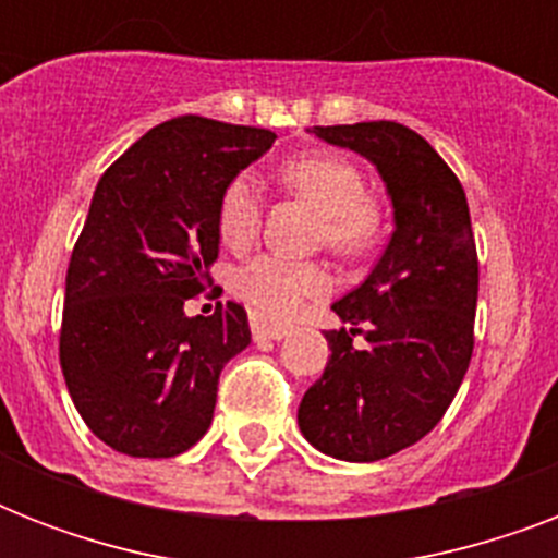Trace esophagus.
Instances as JSON below:
<instances>
[{
  "instance_id": "esophagus-1",
  "label": "esophagus",
  "mask_w": 558,
  "mask_h": 558,
  "mask_svg": "<svg viewBox=\"0 0 558 558\" xmlns=\"http://www.w3.org/2000/svg\"><path fill=\"white\" fill-rule=\"evenodd\" d=\"M252 336L254 341H280L289 336V327L266 322L263 315H252Z\"/></svg>"
}]
</instances>
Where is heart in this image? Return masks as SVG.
Listing matches in <instances>:
<instances>
[{
	"label": "heart",
	"instance_id": "b5f03b06",
	"mask_svg": "<svg viewBox=\"0 0 558 558\" xmlns=\"http://www.w3.org/2000/svg\"><path fill=\"white\" fill-rule=\"evenodd\" d=\"M278 179L324 219L322 236L341 257L365 254L381 234L379 208L367 199L362 170L339 153H310L287 161ZM263 219V193L252 177L228 182L219 199V240L231 252L254 243ZM236 298L266 318H289L306 298L327 292L330 280L318 263H298L278 254H257L234 271Z\"/></svg>",
	"mask_w": 558,
	"mask_h": 558
}]
</instances>
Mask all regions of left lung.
Returning <instances> with one entry per match:
<instances>
[{
    "mask_svg": "<svg viewBox=\"0 0 558 558\" xmlns=\"http://www.w3.org/2000/svg\"><path fill=\"white\" fill-rule=\"evenodd\" d=\"M322 142L379 170L393 234L362 287L332 304L348 327L324 332L332 356L298 425L315 449L373 463L440 423L475 348L477 252L463 185L432 144L397 121L313 126ZM366 344L356 349L352 336Z\"/></svg>",
    "mask_w": 558,
    "mask_h": 558,
    "instance_id": "left-lung-1",
    "label": "left lung"
}]
</instances>
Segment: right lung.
Returning <instances> with one entry per match:
<instances>
[{
  "mask_svg": "<svg viewBox=\"0 0 558 558\" xmlns=\"http://www.w3.org/2000/svg\"><path fill=\"white\" fill-rule=\"evenodd\" d=\"M278 135L170 118L100 177L65 271L60 367L83 423L130 458H177L214 420L222 367L252 344L240 304L187 315L210 287L219 199Z\"/></svg>",
  "mask_w": 558,
  "mask_h": 558,
  "instance_id": "add662e5",
  "label": "right lung"
}]
</instances>
